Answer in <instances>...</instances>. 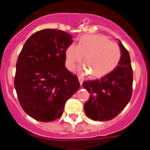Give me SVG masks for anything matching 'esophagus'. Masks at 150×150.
Segmentation results:
<instances>
[{
  "mask_svg": "<svg viewBox=\"0 0 150 150\" xmlns=\"http://www.w3.org/2000/svg\"><path fill=\"white\" fill-rule=\"evenodd\" d=\"M78 80H79V82H80V84H81V86H82L83 84V78H82V77H78Z\"/></svg>",
  "mask_w": 150,
  "mask_h": 150,
  "instance_id": "obj_1",
  "label": "esophagus"
}]
</instances>
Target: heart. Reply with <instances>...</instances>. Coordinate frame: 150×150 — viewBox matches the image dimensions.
<instances>
[{"label": "heart", "mask_w": 150, "mask_h": 150, "mask_svg": "<svg viewBox=\"0 0 150 150\" xmlns=\"http://www.w3.org/2000/svg\"><path fill=\"white\" fill-rule=\"evenodd\" d=\"M84 56L85 64L80 67L81 74L90 72L92 78H98L107 75L118 64L121 50L117 43L110 41L102 35H86L80 39L79 44H72L66 52L67 64L73 70Z\"/></svg>", "instance_id": "heart-1"}]
</instances>
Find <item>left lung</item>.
Wrapping results in <instances>:
<instances>
[{"label":"left lung","mask_w":150,"mask_h":150,"mask_svg":"<svg viewBox=\"0 0 150 150\" xmlns=\"http://www.w3.org/2000/svg\"><path fill=\"white\" fill-rule=\"evenodd\" d=\"M121 58L118 65L100 79L86 81L83 86L90 93L84 104L86 115L93 120L106 121L115 117L132 96L133 69L128 50L119 41Z\"/></svg>","instance_id":"left-lung-1"}]
</instances>
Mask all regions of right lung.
Returning <instances> with one entry per match:
<instances>
[{
  "label": "right lung",
  "mask_w": 150,
  "mask_h": 150,
  "mask_svg": "<svg viewBox=\"0 0 150 150\" xmlns=\"http://www.w3.org/2000/svg\"><path fill=\"white\" fill-rule=\"evenodd\" d=\"M72 42L66 32L45 29L29 38L18 57L14 87L21 107L35 120L61 117L65 102L80 88L77 75L64 66Z\"/></svg>",
  "instance_id": "add662e5"
}]
</instances>
